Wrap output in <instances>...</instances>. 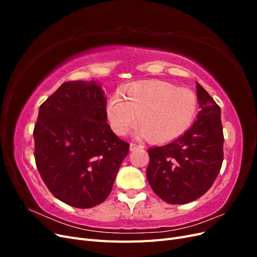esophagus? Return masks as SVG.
<instances>
[{"label": "esophagus", "instance_id": "1", "mask_svg": "<svg viewBox=\"0 0 257 257\" xmlns=\"http://www.w3.org/2000/svg\"><path fill=\"white\" fill-rule=\"evenodd\" d=\"M143 148H144V145H137L134 143H131V145H130L131 151H135L136 149H143Z\"/></svg>", "mask_w": 257, "mask_h": 257}]
</instances>
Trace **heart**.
<instances>
[{"label":"heart","mask_w":257,"mask_h":257,"mask_svg":"<svg viewBox=\"0 0 257 257\" xmlns=\"http://www.w3.org/2000/svg\"><path fill=\"white\" fill-rule=\"evenodd\" d=\"M198 111L193 91L160 80L138 81L113 94L106 105L107 118L118 135H125L138 120L137 134L155 143L175 141L190 130Z\"/></svg>","instance_id":"obj_1"}]
</instances>
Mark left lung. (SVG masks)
Wrapping results in <instances>:
<instances>
[{
	"label": "left lung",
	"mask_w": 257,
	"mask_h": 257,
	"mask_svg": "<svg viewBox=\"0 0 257 257\" xmlns=\"http://www.w3.org/2000/svg\"><path fill=\"white\" fill-rule=\"evenodd\" d=\"M200 111L185 134L148 150L147 179L154 193L168 204L183 205L211 188L223 162L221 108L196 82Z\"/></svg>",
	"instance_id": "8db88e82"
}]
</instances>
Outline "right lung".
<instances>
[{"label": "right lung", "instance_id": "1", "mask_svg": "<svg viewBox=\"0 0 257 257\" xmlns=\"http://www.w3.org/2000/svg\"><path fill=\"white\" fill-rule=\"evenodd\" d=\"M106 104L96 81H68L38 111L36 167L53 196L72 207L102 204L130 151L106 122Z\"/></svg>", "mask_w": 257, "mask_h": 257}]
</instances>
